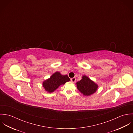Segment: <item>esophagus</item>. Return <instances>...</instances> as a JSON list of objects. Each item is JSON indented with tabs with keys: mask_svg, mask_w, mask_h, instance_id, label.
<instances>
[{
	"mask_svg": "<svg viewBox=\"0 0 133 133\" xmlns=\"http://www.w3.org/2000/svg\"><path fill=\"white\" fill-rule=\"evenodd\" d=\"M71 81L72 82H75V81H76V78H75V77H74V78H71Z\"/></svg>",
	"mask_w": 133,
	"mask_h": 133,
	"instance_id": "obj_1",
	"label": "esophagus"
}]
</instances>
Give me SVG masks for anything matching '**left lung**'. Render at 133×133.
<instances>
[{"label":"left lung","instance_id":"1","mask_svg":"<svg viewBox=\"0 0 133 133\" xmlns=\"http://www.w3.org/2000/svg\"><path fill=\"white\" fill-rule=\"evenodd\" d=\"M77 89L85 96H90L96 93L98 85L94 81L86 75L81 77V79L76 83Z\"/></svg>","mask_w":133,"mask_h":133}]
</instances>
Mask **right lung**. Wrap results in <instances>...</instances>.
Wrapping results in <instances>:
<instances>
[{
  "instance_id": "right-lung-1",
  "label": "right lung",
  "mask_w": 133,
  "mask_h": 133,
  "mask_svg": "<svg viewBox=\"0 0 133 133\" xmlns=\"http://www.w3.org/2000/svg\"><path fill=\"white\" fill-rule=\"evenodd\" d=\"M70 81V79L67 75H63L57 71L43 81L42 86L46 92L51 93L54 92L60 85H64Z\"/></svg>"
}]
</instances>
